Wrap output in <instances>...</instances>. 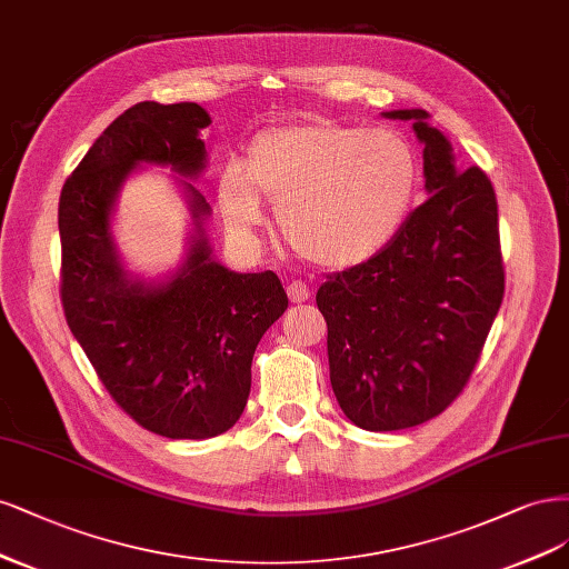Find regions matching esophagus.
<instances>
[{
    "label": "esophagus",
    "instance_id": "esophagus-1",
    "mask_svg": "<svg viewBox=\"0 0 569 569\" xmlns=\"http://www.w3.org/2000/svg\"><path fill=\"white\" fill-rule=\"evenodd\" d=\"M286 292H288V300L292 305H302L309 300V286L305 281H290Z\"/></svg>",
    "mask_w": 569,
    "mask_h": 569
}]
</instances>
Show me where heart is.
Instances as JSON below:
<instances>
[{
  "mask_svg": "<svg viewBox=\"0 0 569 569\" xmlns=\"http://www.w3.org/2000/svg\"><path fill=\"white\" fill-rule=\"evenodd\" d=\"M420 162L392 127L359 130L315 118L254 134L243 162L219 174V206L238 236L262 224V196L277 203L283 241L319 267H355L405 231Z\"/></svg>",
  "mask_w": 569,
  "mask_h": 569,
  "instance_id": "heart-1",
  "label": "heart"
}]
</instances>
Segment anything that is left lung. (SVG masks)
<instances>
[{
    "instance_id": "1",
    "label": "left lung",
    "mask_w": 569,
    "mask_h": 569,
    "mask_svg": "<svg viewBox=\"0 0 569 569\" xmlns=\"http://www.w3.org/2000/svg\"><path fill=\"white\" fill-rule=\"evenodd\" d=\"M385 116L413 120L430 196L388 248L326 277L317 292L336 399L371 432L420 426L453 405L506 288L489 177L478 164L458 172L447 137L420 108Z\"/></svg>"
}]
</instances>
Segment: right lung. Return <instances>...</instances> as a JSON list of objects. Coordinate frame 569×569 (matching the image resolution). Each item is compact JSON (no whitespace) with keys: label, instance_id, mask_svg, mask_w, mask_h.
Segmentation results:
<instances>
[{"label":"right lung","instance_id":"1","mask_svg":"<svg viewBox=\"0 0 569 569\" xmlns=\"http://www.w3.org/2000/svg\"><path fill=\"white\" fill-rule=\"evenodd\" d=\"M198 103L141 101L116 118L61 189V305L116 405L146 430L208 439L241 418L254 347L286 307L273 271L236 273L210 258L206 198L191 184L196 233L168 283L130 281L113 248L111 208L139 162L193 177L206 168Z\"/></svg>","mask_w":569,"mask_h":569}]
</instances>
